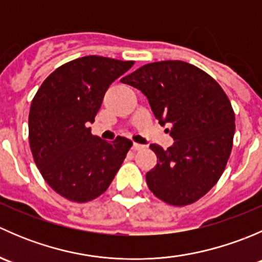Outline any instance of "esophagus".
<instances>
[{
    "label": "esophagus",
    "mask_w": 262,
    "mask_h": 262,
    "mask_svg": "<svg viewBox=\"0 0 262 262\" xmlns=\"http://www.w3.org/2000/svg\"><path fill=\"white\" fill-rule=\"evenodd\" d=\"M144 147H146V146H143V144L133 143V149H134V150H141V149H143Z\"/></svg>",
    "instance_id": "esophagus-1"
}]
</instances>
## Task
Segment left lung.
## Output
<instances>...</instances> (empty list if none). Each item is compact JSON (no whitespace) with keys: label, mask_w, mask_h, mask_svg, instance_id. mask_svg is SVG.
I'll list each match as a JSON object with an SVG mask.
<instances>
[{"label":"left lung","mask_w":262,"mask_h":262,"mask_svg":"<svg viewBox=\"0 0 262 262\" xmlns=\"http://www.w3.org/2000/svg\"><path fill=\"white\" fill-rule=\"evenodd\" d=\"M141 90L161 125H171L173 144H150L157 165L147 172L150 191L176 207L191 204L216 184L234 136V113L218 82L182 60L149 63L121 78Z\"/></svg>","instance_id":"8db88e82"}]
</instances>
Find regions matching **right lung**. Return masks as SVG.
<instances>
[{"instance_id":"add662e5","label":"right lung","mask_w":262,"mask_h":262,"mask_svg":"<svg viewBox=\"0 0 262 262\" xmlns=\"http://www.w3.org/2000/svg\"><path fill=\"white\" fill-rule=\"evenodd\" d=\"M133 64L99 55L77 58L50 73L31 101L29 142L36 167L71 202L86 203L106 191L133 144L125 137L102 141L87 128L110 84Z\"/></svg>"}]
</instances>
